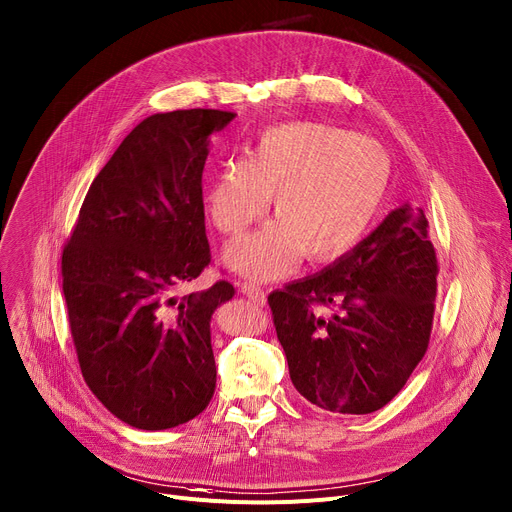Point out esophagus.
<instances>
[{
    "label": "esophagus",
    "mask_w": 512,
    "mask_h": 512,
    "mask_svg": "<svg viewBox=\"0 0 512 512\" xmlns=\"http://www.w3.org/2000/svg\"><path fill=\"white\" fill-rule=\"evenodd\" d=\"M241 292H243L249 300H253V302H257V304H265V292H263V288H261L259 284H255V282H245V284L241 286Z\"/></svg>",
    "instance_id": "34e87169"
}]
</instances>
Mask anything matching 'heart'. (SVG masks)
I'll list each match as a JSON object with an SVG mask.
<instances>
[{
	"label": "heart",
	"instance_id": "heart-1",
	"mask_svg": "<svg viewBox=\"0 0 512 512\" xmlns=\"http://www.w3.org/2000/svg\"><path fill=\"white\" fill-rule=\"evenodd\" d=\"M391 183L385 148L325 123L263 129L245 160L218 166L208 214L226 236L259 220L271 197L276 220L226 249V263L257 280H276L304 255L331 261L348 253L379 216Z\"/></svg>",
	"mask_w": 512,
	"mask_h": 512
}]
</instances>
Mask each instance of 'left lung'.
Masks as SVG:
<instances>
[{
	"instance_id": "8db88e82",
	"label": "left lung",
	"mask_w": 512,
	"mask_h": 512,
	"mask_svg": "<svg viewBox=\"0 0 512 512\" xmlns=\"http://www.w3.org/2000/svg\"><path fill=\"white\" fill-rule=\"evenodd\" d=\"M436 253L422 210L403 203L319 274L269 294L296 391L333 414L387 405L424 358ZM319 305H331L329 318Z\"/></svg>"
}]
</instances>
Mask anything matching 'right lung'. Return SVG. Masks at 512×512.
<instances>
[{"label":"right lung","mask_w":512,"mask_h":512,"mask_svg":"<svg viewBox=\"0 0 512 512\" xmlns=\"http://www.w3.org/2000/svg\"><path fill=\"white\" fill-rule=\"evenodd\" d=\"M234 117L189 109L135 125L90 185L63 249V296L84 381L133 428L185 424L216 389L210 323L234 286L177 290L212 259L201 173L210 135Z\"/></svg>","instance_id":"add662e5"}]
</instances>
